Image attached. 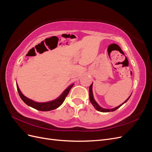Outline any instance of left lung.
Segmentation results:
<instances>
[{"mask_svg":"<svg viewBox=\"0 0 152 152\" xmlns=\"http://www.w3.org/2000/svg\"><path fill=\"white\" fill-rule=\"evenodd\" d=\"M92 88H93V83H92V84L89 87V99H90V102L91 103H92V104L93 105V107L95 108L96 110H97L99 112H113L115 111V110H116L117 109H118V108H120L121 106L124 104L125 103H126L127 102V100L129 99V98L131 97V96L129 97L125 102H124L122 104H120L119 106H118V107L114 108H112V109H105V108H102L100 107V106H99V104L96 102V101L94 100V97H93V89H92Z\"/></svg>","mask_w":152,"mask_h":152,"instance_id":"1","label":"left lung"}]
</instances>
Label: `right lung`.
<instances>
[{"label":"right lung","mask_w":152,"mask_h":152,"mask_svg":"<svg viewBox=\"0 0 152 152\" xmlns=\"http://www.w3.org/2000/svg\"><path fill=\"white\" fill-rule=\"evenodd\" d=\"M73 84L69 86L67 88L63 91V93L59 96V97L53 101H50V102H45V103H39L34 102V101L31 100L28 98H26L23 94L21 93V91L20 90L19 87H18V84H16L17 86V89L18 92L19 93V95L21 99L23 101L24 103H25L27 105L30 106V107L34 108L37 110H40V111H44V112H47L50 111V110H53L58 108L59 106H60L64 101H65L66 96L70 92L72 87H73Z\"/></svg>","instance_id":"1"}]
</instances>
